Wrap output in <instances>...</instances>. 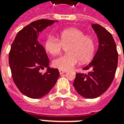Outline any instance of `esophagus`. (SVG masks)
Here are the masks:
<instances>
[{"label": "esophagus", "mask_w": 124, "mask_h": 124, "mask_svg": "<svg viewBox=\"0 0 124 124\" xmlns=\"http://www.w3.org/2000/svg\"><path fill=\"white\" fill-rule=\"evenodd\" d=\"M66 72V70H59V72L60 74H64Z\"/></svg>", "instance_id": "esophagus-1"}]
</instances>
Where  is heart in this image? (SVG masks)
<instances>
[{"instance_id": "obj_1", "label": "heart", "mask_w": 124, "mask_h": 124, "mask_svg": "<svg viewBox=\"0 0 124 124\" xmlns=\"http://www.w3.org/2000/svg\"><path fill=\"white\" fill-rule=\"evenodd\" d=\"M83 31L76 28H68L60 31V38L50 35L44 42V48L52 55H57L62 51L63 46H67L68 53L53 60L52 64L60 70H69L78 64L90 61L95 51L93 38L85 36Z\"/></svg>"}]
</instances>
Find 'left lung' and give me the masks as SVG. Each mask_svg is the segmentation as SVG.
<instances>
[{
    "label": "left lung",
    "instance_id": "8db88e82",
    "mask_svg": "<svg viewBox=\"0 0 124 124\" xmlns=\"http://www.w3.org/2000/svg\"><path fill=\"white\" fill-rule=\"evenodd\" d=\"M92 27L98 38V49L93 60L83 68L88 73H77L73 83L80 95L90 99L101 96L108 89L118 62L116 44L110 32L98 24H93Z\"/></svg>",
    "mask_w": 124,
    "mask_h": 124
}]
</instances>
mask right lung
I'll list each match as a JSON object with an SVG mask.
<instances>
[{
    "instance_id": "add662e5",
    "label": "right lung",
    "mask_w": 124,
    "mask_h": 124,
    "mask_svg": "<svg viewBox=\"0 0 124 124\" xmlns=\"http://www.w3.org/2000/svg\"><path fill=\"white\" fill-rule=\"evenodd\" d=\"M55 20L41 19L26 26L16 36L8 56L13 81L20 92L31 98H40L50 91L59 77L57 68L48 66L49 60L42 45L38 41L39 33ZM47 68L45 73L40 69Z\"/></svg>"
}]
</instances>
